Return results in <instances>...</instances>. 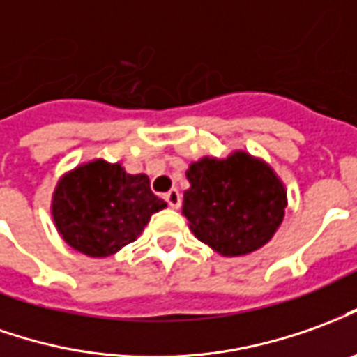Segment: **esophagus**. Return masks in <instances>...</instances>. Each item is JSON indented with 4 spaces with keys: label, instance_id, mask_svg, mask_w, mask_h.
<instances>
[{
    "label": "esophagus",
    "instance_id": "34e87169",
    "mask_svg": "<svg viewBox=\"0 0 357 357\" xmlns=\"http://www.w3.org/2000/svg\"><path fill=\"white\" fill-rule=\"evenodd\" d=\"M164 199H166V203H168V206H172V208H179V204H181V195H179L178 189H170V191L164 195Z\"/></svg>",
    "mask_w": 357,
    "mask_h": 357
}]
</instances>
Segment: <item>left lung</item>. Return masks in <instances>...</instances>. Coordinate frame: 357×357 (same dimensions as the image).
<instances>
[{"label":"left lung","instance_id":"left-lung-1","mask_svg":"<svg viewBox=\"0 0 357 357\" xmlns=\"http://www.w3.org/2000/svg\"><path fill=\"white\" fill-rule=\"evenodd\" d=\"M189 189L181 213L189 228L224 257L248 255L271 241L282 224L286 189L273 168L238 151L201 158L185 172Z\"/></svg>","mask_w":357,"mask_h":357}]
</instances>
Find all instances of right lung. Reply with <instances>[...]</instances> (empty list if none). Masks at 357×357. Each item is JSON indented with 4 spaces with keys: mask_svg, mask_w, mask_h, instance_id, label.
Here are the masks:
<instances>
[{
    "mask_svg": "<svg viewBox=\"0 0 357 357\" xmlns=\"http://www.w3.org/2000/svg\"><path fill=\"white\" fill-rule=\"evenodd\" d=\"M166 203L151 191L144 174L121 164L92 160L59 179L52 216L61 238L89 257H108L135 241L151 216Z\"/></svg>",
    "mask_w": 357,
    "mask_h": 357,
    "instance_id": "right-lung-1",
    "label": "right lung"
}]
</instances>
